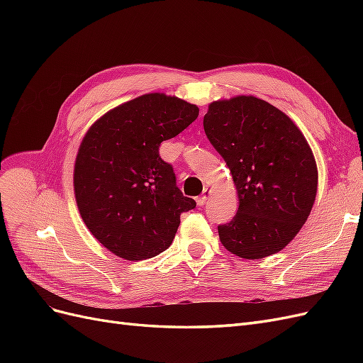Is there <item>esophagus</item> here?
<instances>
[{"instance_id":"1","label":"esophagus","mask_w":363,"mask_h":363,"mask_svg":"<svg viewBox=\"0 0 363 363\" xmlns=\"http://www.w3.org/2000/svg\"><path fill=\"white\" fill-rule=\"evenodd\" d=\"M211 195H212V191L206 188V189L203 191V195L199 196V199H196V203H199V206H204V204L207 203V200L211 199Z\"/></svg>"}]
</instances>
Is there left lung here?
Segmentation results:
<instances>
[{
	"mask_svg": "<svg viewBox=\"0 0 363 363\" xmlns=\"http://www.w3.org/2000/svg\"><path fill=\"white\" fill-rule=\"evenodd\" d=\"M204 131L238 191L232 221L218 225L221 244L242 259L276 255L300 232L315 203L313 152L294 121L251 95L208 104Z\"/></svg>",
	"mask_w": 363,
	"mask_h": 363,
	"instance_id": "8db88e82",
	"label": "left lung"
}]
</instances>
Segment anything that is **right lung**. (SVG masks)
I'll list each match as a JSON object with an SVG mask.
<instances>
[{"instance_id": "obj_1", "label": "right lung", "mask_w": 363, "mask_h": 363, "mask_svg": "<svg viewBox=\"0 0 363 363\" xmlns=\"http://www.w3.org/2000/svg\"><path fill=\"white\" fill-rule=\"evenodd\" d=\"M177 96L145 94L108 111L87 130L74 164V192L86 227L98 242L125 260L167 250L180 215L196 206L175 184L159 156L199 116Z\"/></svg>"}]
</instances>
